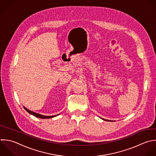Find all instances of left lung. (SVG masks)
<instances>
[{"mask_svg":"<svg viewBox=\"0 0 156 156\" xmlns=\"http://www.w3.org/2000/svg\"><path fill=\"white\" fill-rule=\"evenodd\" d=\"M104 120H106V121H109V120H105V119H103Z\"/></svg>","mask_w":156,"mask_h":156,"instance_id":"8db88e82","label":"left lung"}]
</instances>
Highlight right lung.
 Masks as SVG:
<instances>
[{
	"label": "right lung",
	"instance_id": "obj_1",
	"mask_svg": "<svg viewBox=\"0 0 156 156\" xmlns=\"http://www.w3.org/2000/svg\"><path fill=\"white\" fill-rule=\"evenodd\" d=\"M24 108V109H25V111H27L29 114H31V115H34V116H35V117H38V118H40V119H50V118H53V117H55V116H57V115H51V116H44V115H41V114H37V113H36V112H32V111H30V110H28V109H27L26 108H25V107H23Z\"/></svg>",
	"mask_w": 156,
	"mask_h": 156
}]
</instances>
